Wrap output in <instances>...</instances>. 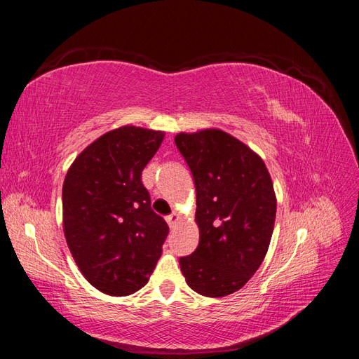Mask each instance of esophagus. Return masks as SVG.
Wrapping results in <instances>:
<instances>
[{
  "mask_svg": "<svg viewBox=\"0 0 359 359\" xmlns=\"http://www.w3.org/2000/svg\"><path fill=\"white\" fill-rule=\"evenodd\" d=\"M178 220H180V217H178V214H177V212H172L170 215H168V217H166V222H168V224H169L170 227L175 226Z\"/></svg>",
  "mask_w": 359,
  "mask_h": 359,
  "instance_id": "1",
  "label": "esophagus"
}]
</instances>
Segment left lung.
<instances>
[{"instance_id":"8db88e82","label":"left lung","mask_w":359,"mask_h":359,"mask_svg":"<svg viewBox=\"0 0 359 359\" xmlns=\"http://www.w3.org/2000/svg\"><path fill=\"white\" fill-rule=\"evenodd\" d=\"M196 187L199 245L180 257L187 285L203 297L231 295L268 252L276 194L265 163L222 130L175 136Z\"/></svg>"}]
</instances>
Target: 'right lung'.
<instances>
[{
    "label": "right lung",
    "instance_id": "add662e5",
    "mask_svg": "<svg viewBox=\"0 0 359 359\" xmlns=\"http://www.w3.org/2000/svg\"><path fill=\"white\" fill-rule=\"evenodd\" d=\"M165 133L126 126L73 161L62 186L64 233L90 283L112 297L144 287L169 233L140 175Z\"/></svg>",
    "mask_w": 359,
    "mask_h": 359
}]
</instances>
